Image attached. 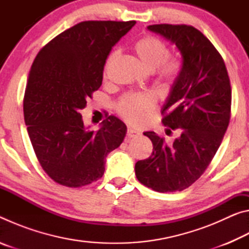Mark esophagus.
Masks as SVG:
<instances>
[{"label": "esophagus", "mask_w": 249, "mask_h": 249, "mask_svg": "<svg viewBox=\"0 0 249 249\" xmlns=\"http://www.w3.org/2000/svg\"><path fill=\"white\" fill-rule=\"evenodd\" d=\"M138 134H140V132H138V130L128 127L127 133H126V136H127V138H132L134 136H136V135H138Z\"/></svg>", "instance_id": "34e87169"}]
</instances>
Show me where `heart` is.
Wrapping results in <instances>:
<instances>
[{
	"label": "heart",
	"mask_w": 249,
	"mask_h": 249,
	"mask_svg": "<svg viewBox=\"0 0 249 249\" xmlns=\"http://www.w3.org/2000/svg\"><path fill=\"white\" fill-rule=\"evenodd\" d=\"M133 49L147 69L149 71L157 70L158 77L162 82L167 84L174 83L179 77L182 67L180 59L169 56V47L158 37L151 35L142 37L133 45ZM116 57V50L108 54L105 69ZM156 103V96L149 92L128 94L120 104L119 112L126 121L134 124H141L144 123L153 113Z\"/></svg>",
	"instance_id": "1"
}]
</instances>
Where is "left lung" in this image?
<instances>
[{
	"mask_svg": "<svg viewBox=\"0 0 249 249\" xmlns=\"http://www.w3.org/2000/svg\"><path fill=\"white\" fill-rule=\"evenodd\" d=\"M149 31L176 44L182 56L179 77L163 105L172 144L155 132L149 158L135 165L138 181L157 192L182 191L203 175L220 147L231 119V89L225 62L213 44L190 25L156 24Z\"/></svg>",
	"mask_w": 249,
	"mask_h": 249,
	"instance_id": "8db88e82",
	"label": "left lung"
}]
</instances>
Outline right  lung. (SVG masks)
<instances>
[{"label": "right lung", "instance_id": "1", "mask_svg": "<svg viewBox=\"0 0 249 249\" xmlns=\"http://www.w3.org/2000/svg\"><path fill=\"white\" fill-rule=\"evenodd\" d=\"M135 20H86L59 34L39 50L29 71L23 109L29 140L41 168L69 188L102 178L105 157L126 135V125L108 116L94 132L81 111L102 84L113 46Z\"/></svg>", "mask_w": 249, "mask_h": 249}]
</instances>
